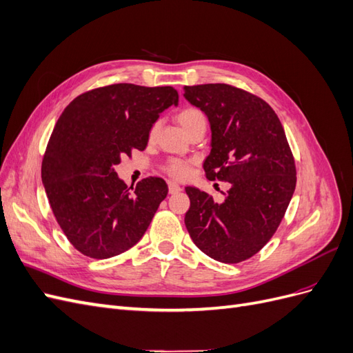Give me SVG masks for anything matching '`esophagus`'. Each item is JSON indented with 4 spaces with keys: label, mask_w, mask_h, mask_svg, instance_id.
I'll return each instance as SVG.
<instances>
[{
    "label": "esophagus",
    "mask_w": 353,
    "mask_h": 353,
    "mask_svg": "<svg viewBox=\"0 0 353 353\" xmlns=\"http://www.w3.org/2000/svg\"><path fill=\"white\" fill-rule=\"evenodd\" d=\"M181 190H183V187H181V185H178L175 183H169V193L170 194H176V193H179Z\"/></svg>",
    "instance_id": "1"
}]
</instances>
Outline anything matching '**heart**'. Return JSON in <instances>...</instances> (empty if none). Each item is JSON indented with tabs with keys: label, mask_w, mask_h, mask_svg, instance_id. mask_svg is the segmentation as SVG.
I'll return each instance as SVG.
<instances>
[{
	"label": "heart",
	"mask_w": 353,
	"mask_h": 353,
	"mask_svg": "<svg viewBox=\"0 0 353 353\" xmlns=\"http://www.w3.org/2000/svg\"><path fill=\"white\" fill-rule=\"evenodd\" d=\"M176 121L181 126H183V130L187 134L193 132L199 126L206 128L205 113L197 108H193V105L179 110L176 114ZM159 125H160L159 122H154L150 126V130H148V140H154V137L157 135V131H159ZM191 168H193V160H183V159H169L163 165L165 172L175 179L188 178L191 174Z\"/></svg>",
	"instance_id": "heart-1"
}]
</instances>
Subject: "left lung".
Returning <instances> with one entry per match:
<instances>
[{"instance_id": "1", "label": "left lung", "mask_w": 353, "mask_h": 353, "mask_svg": "<svg viewBox=\"0 0 353 353\" xmlns=\"http://www.w3.org/2000/svg\"><path fill=\"white\" fill-rule=\"evenodd\" d=\"M206 113L212 150L206 178L230 184L218 203L187 187L185 227L197 248L222 263L252 258L279 228L296 188V165L279 116L258 95L228 83L184 87Z\"/></svg>"}]
</instances>
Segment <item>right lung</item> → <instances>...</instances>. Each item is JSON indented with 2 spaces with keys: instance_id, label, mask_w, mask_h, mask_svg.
<instances>
[{
  "instance_id": "right-lung-1",
  "label": "right lung",
  "mask_w": 353,
  "mask_h": 353,
  "mask_svg": "<svg viewBox=\"0 0 353 353\" xmlns=\"http://www.w3.org/2000/svg\"><path fill=\"white\" fill-rule=\"evenodd\" d=\"M172 104V87L113 83L78 95L60 114L41 176L57 223L82 254L108 259L144 236L168 185L148 176L130 191L113 166L145 150L148 130Z\"/></svg>"
}]
</instances>
